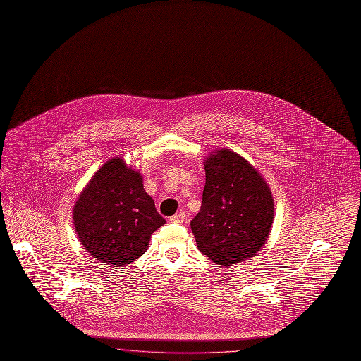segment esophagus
<instances>
[{"label": "esophagus", "mask_w": 361, "mask_h": 361, "mask_svg": "<svg viewBox=\"0 0 361 361\" xmlns=\"http://www.w3.org/2000/svg\"><path fill=\"white\" fill-rule=\"evenodd\" d=\"M184 219H185V212H178V214H176V215H173L171 218H170V221L171 222H176V224H181V222H184Z\"/></svg>", "instance_id": "1"}]
</instances>
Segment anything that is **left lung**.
<instances>
[{"label": "left lung", "mask_w": 361, "mask_h": 361, "mask_svg": "<svg viewBox=\"0 0 361 361\" xmlns=\"http://www.w3.org/2000/svg\"><path fill=\"white\" fill-rule=\"evenodd\" d=\"M204 169L202 204L191 221L198 250L222 267L255 257L274 224L269 184L247 159L229 149L209 153Z\"/></svg>", "instance_id": "obj_1"}]
</instances>
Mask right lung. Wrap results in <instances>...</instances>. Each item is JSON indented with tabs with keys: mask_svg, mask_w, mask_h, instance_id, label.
Wrapping results in <instances>:
<instances>
[{
	"mask_svg": "<svg viewBox=\"0 0 361 361\" xmlns=\"http://www.w3.org/2000/svg\"><path fill=\"white\" fill-rule=\"evenodd\" d=\"M72 215L83 250L113 268L128 267L142 257L152 233L166 224L145 191L142 173L122 157L107 160L92 176Z\"/></svg>",
	"mask_w": 361,
	"mask_h": 361,
	"instance_id": "right-lung-1",
	"label": "right lung"
}]
</instances>
